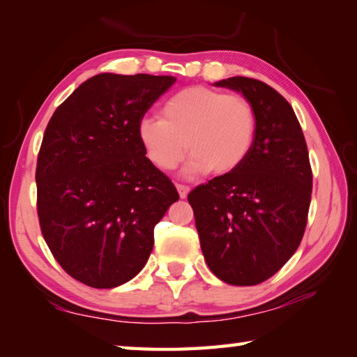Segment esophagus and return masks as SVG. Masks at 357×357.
<instances>
[{
  "label": "esophagus",
  "mask_w": 357,
  "mask_h": 357,
  "mask_svg": "<svg viewBox=\"0 0 357 357\" xmlns=\"http://www.w3.org/2000/svg\"><path fill=\"white\" fill-rule=\"evenodd\" d=\"M176 189H178V193L181 198H187V195H189V187L184 185V184H176Z\"/></svg>",
  "instance_id": "34e87169"
}]
</instances>
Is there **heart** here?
<instances>
[{"instance_id": "obj_1", "label": "heart", "mask_w": 357, "mask_h": 357, "mask_svg": "<svg viewBox=\"0 0 357 357\" xmlns=\"http://www.w3.org/2000/svg\"><path fill=\"white\" fill-rule=\"evenodd\" d=\"M160 114L144 116L137 128L148 159L160 170H173L189 149L187 173H231L255 142L257 116L244 96L189 86L170 96Z\"/></svg>"}]
</instances>
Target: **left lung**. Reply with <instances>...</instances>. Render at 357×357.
I'll return each mask as SVG.
<instances>
[{
    "instance_id": "left-lung-1",
    "label": "left lung",
    "mask_w": 357,
    "mask_h": 357,
    "mask_svg": "<svg viewBox=\"0 0 357 357\" xmlns=\"http://www.w3.org/2000/svg\"><path fill=\"white\" fill-rule=\"evenodd\" d=\"M214 86L250 102L257 134L236 170L193 189L187 200L204 259L229 285H258L301 244L312 197V168L301 124L283 96L259 80L231 77Z\"/></svg>"
}]
</instances>
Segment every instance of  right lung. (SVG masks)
<instances>
[{"mask_svg": "<svg viewBox=\"0 0 357 357\" xmlns=\"http://www.w3.org/2000/svg\"><path fill=\"white\" fill-rule=\"evenodd\" d=\"M176 78L94 75L47 124L38 155V214L53 257L75 280L114 288L144 268L154 227L179 200L146 157L140 119Z\"/></svg>", "mask_w": 357, "mask_h": 357, "instance_id": "1", "label": "right lung"}]
</instances>
